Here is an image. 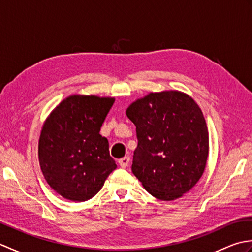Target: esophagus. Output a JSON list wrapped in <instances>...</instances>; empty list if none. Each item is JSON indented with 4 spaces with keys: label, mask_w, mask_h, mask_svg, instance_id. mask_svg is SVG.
Returning <instances> with one entry per match:
<instances>
[{
    "label": "esophagus",
    "mask_w": 252,
    "mask_h": 252,
    "mask_svg": "<svg viewBox=\"0 0 252 252\" xmlns=\"http://www.w3.org/2000/svg\"><path fill=\"white\" fill-rule=\"evenodd\" d=\"M118 162H119L121 168H126L127 165H129V163H130V157H127V156L123 157V158L119 159V161H118Z\"/></svg>",
    "instance_id": "34e87169"
}]
</instances>
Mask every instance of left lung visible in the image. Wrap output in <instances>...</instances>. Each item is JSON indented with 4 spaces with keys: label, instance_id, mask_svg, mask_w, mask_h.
Instances as JSON below:
<instances>
[{
    "label": "left lung",
    "instance_id": "left-lung-1",
    "mask_svg": "<svg viewBox=\"0 0 252 252\" xmlns=\"http://www.w3.org/2000/svg\"><path fill=\"white\" fill-rule=\"evenodd\" d=\"M136 126L132 172L157 199L175 200L189 191L206 169L209 133L196 101L180 91L149 93L127 107Z\"/></svg>",
    "mask_w": 252,
    "mask_h": 252
}]
</instances>
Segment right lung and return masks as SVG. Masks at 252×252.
<instances>
[{"label":"right lung","instance_id":"right-lung-1","mask_svg":"<svg viewBox=\"0 0 252 252\" xmlns=\"http://www.w3.org/2000/svg\"><path fill=\"white\" fill-rule=\"evenodd\" d=\"M114 97L70 95L58 104L42 126L39 162L42 173L58 195L85 201L103 187L117 168L100 126Z\"/></svg>","mask_w":252,"mask_h":252}]
</instances>
